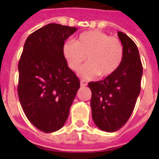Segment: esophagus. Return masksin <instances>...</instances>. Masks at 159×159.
<instances>
[{"instance_id": "34e87169", "label": "esophagus", "mask_w": 159, "mask_h": 159, "mask_svg": "<svg viewBox=\"0 0 159 159\" xmlns=\"http://www.w3.org/2000/svg\"><path fill=\"white\" fill-rule=\"evenodd\" d=\"M80 84L82 87H86L87 85V82L85 81V80H81V82H80Z\"/></svg>"}]
</instances>
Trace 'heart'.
Returning <instances> with one entry per match:
<instances>
[{
    "label": "heart",
    "instance_id": "1",
    "mask_svg": "<svg viewBox=\"0 0 159 159\" xmlns=\"http://www.w3.org/2000/svg\"><path fill=\"white\" fill-rule=\"evenodd\" d=\"M62 53L73 71L79 69L87 56L88 62L80 68L78 73L83 78H92L97 75L110 76L116 72L123 60L124 47L117 37L93 30L80 34L75 41H66Z\"/></svg>",
    "mask_w": 159,
    "mask_h": 159
}]
</instances>
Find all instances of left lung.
<instances>
[{"label":"left lung","instance_id":"obj_1","mask_svg":"<svg viewBox=\"0 0 159 159\" xmlns=\"http://www.w3.org/2000/svg\"><path fill=\"white\" fill-rule=\"evenodd\" d=\"M118 37L124 47L120 66L105 79L88 83L92 91V119L100 129L106 132L117 131L128 121L140 92L143 74L134 42L120 31Z\"/></svg>","mask_w":159,"mask_h":159}]
</instances>
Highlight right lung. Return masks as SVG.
Segmentation results:
<instances>
[{
    "label": "right lung",
    "instance_id": "add662e5",
    "mask_svg": "<svg viewBox=\"0 0 159 159\" xmlns=\"http://www.w3.org/2000/svg\"><path fill=\"white\" fill-rule=\"evenodd\" d=\"M75 27L48 24L26 39L19 62L18 96L26 117L45 133L62 128L80 87L62 45Z\"/></svg>",
    "mask_w": 159,
    "mask_h": 159
}]
</instances>
